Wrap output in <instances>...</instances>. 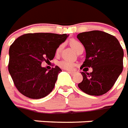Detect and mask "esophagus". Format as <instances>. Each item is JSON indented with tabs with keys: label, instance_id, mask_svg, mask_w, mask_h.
<instances>
[{
	"label": "esophagus",
	"instance_id": "obj_1",
	"mask_svg": "<svg viewBox=\"0 0 128 128\" xmlns=\"http://www.w3.org/2000/svg\"><path fill=\"white\" fill-rule=\"evenodd\" d=\"M67 72H68L70 74H71V75H74V74H75V72H74L70 71V70H67Z\"/></svg>",
	"mask_w": 128,
	"mask_h": 128
}]
</instances>
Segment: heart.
Wrapping results in <instances>:
<instances>
[{"mask_svg":"<svg viewBox=\"0 0 128 128\" xmlns=\"http://www.w3.org/2000/svg\"><path fill=\"white\" fill-rule=\"evenodd\" d=\"M70 45H71L72 47L74 48L76 51H77V50H78L79 48H81V47H83L82 44H81L80 42H78V40H71ZM61 47H62V46L60 45V46H59L58 48H57V54H58L60 52V50H61ZM58 65H59L60 68H61L62 69L67 70H72V69L74 68V67L75 66V63H74V62L70 61V60H64L60 61L59 63H58Z\"/></svg>","mask_w":128,"mask_h":128,"instance_id":"1","label":"heart"}]
</instances>
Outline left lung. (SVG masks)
Listing matches in <instances>:
<instances>
[{
	"label": "left lung",
	"mask_w": 128,
	"mask_h": 128,
	"mask_svg": "<svg viewBox=\"0 0 128 128\" xmlns=\"http://www.w3.org/2000/svg\"><path fill=\"white\" fill-rule=\"evenodd\" d=\"M77 38L86 53L80 69L92 68L90 73L81 72L83 80L78 86L89 95L104 94L113 87L123 71V48L116 37L102 31L82 32Z\"/></svg>",
	"instance_id": "left-lung-1"
}]
</instances>
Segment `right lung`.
Returning a JSON list of instances; mask_svg holds the SVG:
<instances>
[{
  "label": "right lung",
  "mask_w": 128,
  "mask_h": 128,
  "mask_svg": "<svg viewBox=\"0 0 128 128\" xmlns=\"http://www.w3.org/2000/svg\"><path fill=\"white\" fill-rule=\"evenodd\" d=\"M68 36L66 34H26L14 40L9 50L8 70L22 94L38 99L52 91L62 70L55 66L48 71L41 63L54 58L57 48Z\"/></svg>",
  "instance_id": "add662e5"
}]
</instances>
